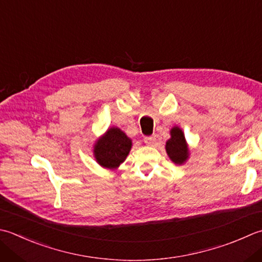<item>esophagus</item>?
<instances>
[{
	"label": "esophagus",
	"instance_id": "obj_1",
	"mask_svg": "<svg viewBox=\"0 0 262 262\" xmlns=\"http://www.w3.org/2000/svg\"><path fill=\"white\" fill-rule=\"evenodd\" d=\"M156 135H151V136H145L144 137V142L147 145H153V143L156 142Z\"/></svg>",
	"mask_w": 262,
	"mask_h": 262
}]
</instances>
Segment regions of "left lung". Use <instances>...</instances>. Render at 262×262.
Returning a JSON list of instances; mask_svg holds the SVG:
<instances>
[{"label": "left lung", "instance_id": "left-lung-1", "mask_svg": "<svg viewBox=\"0 0 262 262\" xmlns=\"http://www.w3.org/2000/svg\"><path fill=\"white\" fill-rule=\"evenodd\" d=\"M171 138L166 143V151L172 162L182 165L188 157V148L183 132L178 127H173L170 130Z\"/></svg>", "mask_w": 262, "mask_h": 262}]
</instances>
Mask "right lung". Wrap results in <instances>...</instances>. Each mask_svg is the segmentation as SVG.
<instances>
[{
	"label": "right lung",
	"mask_w": 262,
	"mask_h": 262,
	"mask_svg": "<svg viewBox=\"0 0 262 262\" xmlns=\"http://www.w3.org/2000/svg\"><path fill=\"white\" fill-rule=\"evenodd\" d=\"M130 147V138L124 132L119 128H110L95 144V159L102 167L114 169L125 161Z\"/></svg>",
	"instance_id": "obj_1"
}]
</instances>
